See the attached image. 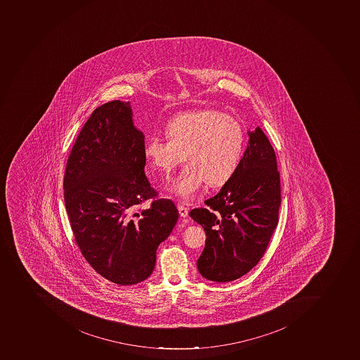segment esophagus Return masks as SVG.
Wrapping results in <instances>:
<instances>
[{"instance_id":"obj_1","label":"esophagus","mask_w":360,"mask_h":360,"mask_svg":"<svg viewBox=\"0 0 360 360\" xmlns=\"http://www.w3.org/2000/svg\"><path fill=\"white\" fill-rule=\"evenodd\" d=\"M178 211L179 214H180V217H181V218H187L188 213H189V211H188L187 207H184V206L182 205H179Z\"/></svg>"}]
</instances>
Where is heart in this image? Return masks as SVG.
<instances>
[{"mask_svg": "<svg viewBox=\"0 0 360 360\" xmlns=\"http://www.w3.org/2000/svg\"><path fill=\"white\" fill-rule=\"evenodd\" d=\"M165 136L167 140L150 136L143 154L149 165L165 176H169L184 158L187 160L169 188L181 202L193 200L205 181L210 187L229 181L242 160L244 127L238 120L218 110L179 114L167 122Z\"/></svg>", "mask_w": 360, "mask_h": 360, "instance_id": "b5f03b06", "label": "heart"}]
</instances>
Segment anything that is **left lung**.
<instances>
[{"mask_svg":"<svg viewBox=\"0 0 360 360\" xmlns=\"http://www.w3.org/2000/svg\"><path fill=\"white\" fill-rule=\"evenodd\" d=\"M248 148L233 178L191 218L206 233L197 260L200 275L227 283L248 274L266 252L278 224L281 179L275 150L257 127L248 131Z\"/></svg>","mask_w":360,"mask_h":360,"instance_id":"1","label":"left lung"}]
</instances>
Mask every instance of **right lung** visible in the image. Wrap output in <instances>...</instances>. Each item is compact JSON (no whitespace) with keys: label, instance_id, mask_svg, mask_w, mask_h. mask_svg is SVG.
I'll list each match as a JSON object with an SVG mask.
<instances>
[{"label":"right lung","instance_id":"1","mask_svg":"<svg viewBox=\"0 0 360 360\" xmlns=\"http://www.w3.org/2000/svg\"><path fill=\"white\" fill-rule=\"evenodd\" d=\"M130 101L94 109L67 160L65 205L85 260L118 285H134L154 270L158 245L178 221L172 200L156 196L145 174V136L133 124Z\"/></svg>","mask_w":360,"mask_h":360}]
</instances>
